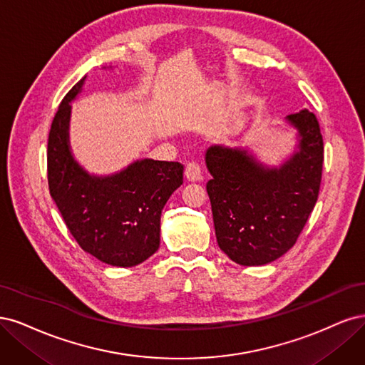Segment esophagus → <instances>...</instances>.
Instances as JSON below:
<instances>
[{"instance_id":"34e87169","label":"esophagus","mask_w":365,"mask_h":365,"mask_svg":"<svg viewBox=\"0 0 365 365\" xmlns=\"http://www.w3.org/2000/svg\"><path fill=\"white\" fill-rule=\"evenodd\" d=\"M185 179H186L187 182H198V180H202V170H200V167L197 165L195 162L186 163Z\"/></svg>"}]
</instances>
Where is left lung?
I'll return each mask as SVG.
<instances>
[{
  "label": "left lung",
  "mask_w": 365,
  "mask_h": 365,
  "mask_svg": "<svg viewBox=\"0 0 365 365\" xmlns=\"http://www.w3.org/2000/svg\"><path fill=\"white\" fill-rule=\"evenodd\" d=\"M297 150L280 167H267L241 147L212 145L206 183L217 242L233 262L265 265L296 244L317 203L323 170V136L308 109L287 116Z\"/></svg>",
  "instance_id": "1"
}]
</instances>
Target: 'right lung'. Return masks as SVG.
Listing matches in <instances>:
<instances>
[{"label": "right lung", "instance_id": "1", "mask_svg": "<svg viewBox=\"0 0 365 365\" xmlns=\"http://www.w3.org/2000/svg\"><path fill=\"white\" fill-rule=\"evenodd\" d=\"M85 80L66 93L51 124L50 194L81 249L108 265L135 267L159 249L162 209L183 183V165L140 159L110 175L89 174L69 145V103Z\"/></svg>", "mask_w": 365, "mask_h": 365}]
</instances>
